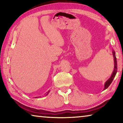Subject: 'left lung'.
I'll use <instances>...</instances> for the list:
<instances>
[{
	"instance_id": "1",
	"label": "left lung",
	"mask_w": 123,
	"mask_h": 123,
	"mask_svg": "<svg viewBox=\"0 0 123 123\" xmlns=\"http://www.w3.org/2000/svg\"><path fill=\"white\" fill-rule=\"evenodd\" d=\"M113 57H114V71L113 72V73L112 74V76H111V78H110L109 80H108L106 82L105 84V88L104 89H106V88H107L109 86H110L111 84L112 83V82L113 81V79L114 78V77H115L116 75L117 74V59H116V54H115V51H113Z\"/></svg>"
}]
</instances>
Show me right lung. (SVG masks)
<instances>
[{
	"mask_svg": "<svg viewBox=\"0 0 123 123\" xmlns=\"http://www.w3.org/2000/svg\"><path fill=\"white\" fill-rule=\"evenodd\" d=\"M49 92H50V91H48V92L47 93V94H45V95H47L48 94V93H49Z\"/></svg>",
	"mask_w": 123,
	"mask_h": 123,
	"instance_id": "obj_1",
	"label": "right lung"
}]
</instances>
